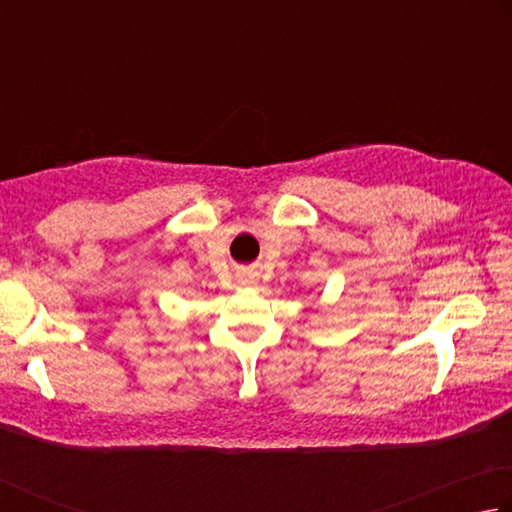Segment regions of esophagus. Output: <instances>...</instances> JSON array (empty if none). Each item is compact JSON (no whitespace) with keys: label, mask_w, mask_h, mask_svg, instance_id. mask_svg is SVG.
Returning a JSON list of instances; mask_svg holds the SVG:
<instances>
[{"label":"esophagus","mask_w":512,"mask_h":512,"mask_svg":"<svg viewBox=\"0 0 512 512\" xmlns=\"http://www.w3.org/2000/svg\"><path fill=\"white\" fill-rule=\"evenodd\" d=\"M255 282H257L255 273H246V275H244V284H246V286H253Z\"/></svg>","instance_id":"1"}]
</instances>
